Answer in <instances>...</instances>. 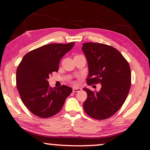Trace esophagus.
Segmentation results:
<instances>
[{"label": "esophagus", "mask_w": 150, "mask_h": 150, "mask_svg": "<svg viewBox=\"0 0 150 150\" xmlns=\"http://www.w3.org/2000/svg\"><path fill=\"white\" fill-rule=\"evenodd\" d=\"M82 91V88H79V87H73V93H77V92H81Z\"/></svg>", "instance_id": "1"}]
</instances>
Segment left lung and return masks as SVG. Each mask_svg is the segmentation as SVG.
Here are the masks:
<instances>
[{"label":"left lung","instance_id":"8db88e82","mask_svg":"<svg viewBox=\"0 0 150 150\" xmlns=\"http://www.w3.org/2000/svg\"><path fill=\"white\" fill-rule=\"evenodd\" d=\"M88 65L87 83H100L99 92L87 88V98L83 103L85 112L96 120L115 115L125 102L131 86L128 62L116 48L100 43H84L82 47Z\"/></svg>","mask_w":150,"mask_h":150}]
</instances>
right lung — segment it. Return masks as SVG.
<instances>
[{
    "label": "right lung",
    "mask_w": 150,
    "mask_h": 150,
    "mask_svg": "<svg viewBox=\"0 0 150 150\" xmlns=\"http://www.w3.org/2000/svg\"><path fill=\"white\" fill-rule=\"evenodd\" d=\"M75 42L50 44L30 51L24 55L16 71V86L22 103L34 115L47 118L62 108L72 88L63 85L52 88L47 79L59 69L60 59Z\"/></svg>",
    "instance_id": "add662e5"
}]
</instances>
